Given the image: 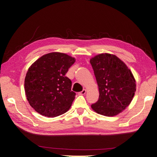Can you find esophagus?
Here are the masks:
<instances>
[{
	"mask_svg": "<svg viewBox=\"0 0 157 157\" xmlns=\"http://www.w3.org/2000/svg\"><path fill=\"white\" fill-rule=\"evenodd\" d=\"M86 90H85V89H84L83 91H82L81 92H79V95H84L85 94H86Z\"/></svg>",
	"mask_w": 157,
	"mask_h": 157,
	"instance_id": "obj_1",
	"label": "esophagus"
}]
</instances>
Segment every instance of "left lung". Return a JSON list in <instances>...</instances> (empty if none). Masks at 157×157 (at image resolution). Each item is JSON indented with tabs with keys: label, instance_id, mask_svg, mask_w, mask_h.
Listing matches in <instances>:
<instances>
[{
	"label": "left lung",
	"instance_id": "8db88e82",
	"mask_svg": "<svg viewBox=\"0 0 157 157\" xmlns=\"http://www.w3.org/2000/svg\"><path fill=\"white\" fill-rule=\"evenodd\" d=\"M99 89V99L91 105L95 112L106 116L121 113L131 103L136 92L132 71L115 55L101 53L90 59Z\"/></svg>",
	"mask_w": 157,
	"mask_h": 157
}]
</instances>
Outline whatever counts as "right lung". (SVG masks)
<instances>
[{
    "mask_svg": "<svg viewBox=\"0 0 157 157\" xmlns=\"http://www.w3.org/2000/svg\"><path fill=\"white\" fill-rule=\"evenodd\" d=\"M75 59L62 52L48 53L28 68L25 92L29 104L41 115L53 118L68 111L75 99L72 82L66 76Z\"/></svg>",
    "mask_w": 157,
    "mask_h": 157,
    "instance_id": "right-lung-1",
    "label": "right lung"
}]
</instances>
